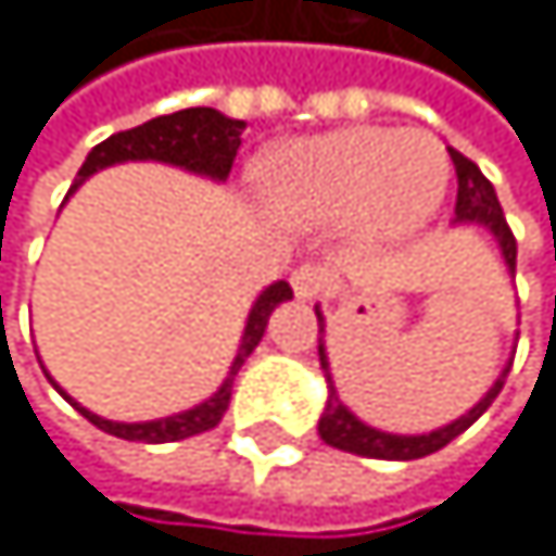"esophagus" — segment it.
I'll use <instances>...</instances> for the list:
<instances>
[{
    "label": "esophagus",
    "mask_w": 556,
    "mask_h": 556,
    "mask_svg": "<svg viewBox=\"0 0 556 556\" xmlns=\"http://www.w3.org/2000/svg\"><path fill=\"white\" fill-rule=\"evenodd\" d=\"M290 283H293V293H298L301 301H315L328 290L332 280H328V273L321 266H301V269H293Z\"/></svg>",
    "instance_id": "esophagus-1"
}]
</instances>
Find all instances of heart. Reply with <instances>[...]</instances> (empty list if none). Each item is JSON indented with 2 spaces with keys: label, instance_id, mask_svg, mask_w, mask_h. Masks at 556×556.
Masks as SVG:
<instances>
[{
  "label": "heart",
  "instance_id": "1",
  "mask_svg": "<svg viewBox=\"0 0 556 556\" xmlns=\"http://www.w3.org/2000/svg\"><path fill=\"white\" fill-rule=\"evenodd\" d=\"M255 186L290 228L349 220L366 245H394L440 214L450 151L429 130L356 124L269 148L255 162Z\"/></svg>",
  "mask_w": 556,
  "mask_h": 556
}]
</instances>
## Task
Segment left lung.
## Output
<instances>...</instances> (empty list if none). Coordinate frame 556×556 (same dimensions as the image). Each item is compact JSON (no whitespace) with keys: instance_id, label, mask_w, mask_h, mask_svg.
<instances>
[{"instance_id":"1","label":"left lung","mask_w":556,"mask_h":556,"mask_svg":"<svg viewBox=\"0 0 556 556\" xmlns=\"http://www.w3.org/2000/svg\"><path fill=\"white\" fill-rule=\"evenodd\" d=\"M450 159L456 165V217H453V224H478V228H484L491 238L498 241L502 258H505V266H508V276H516V238H513V231H508V224H505L502 203L495 197V186H491L484 179L481 168L473 165L467 155H460L456 148H450ZM315 315H318V332H321V339H318V359H321L325 383H328V401H325V412L318 418V435H321L328 446L345 450V453H356V456H370V460H418V456H429L435 450H443L446 443H453L456 435L467 432L491 408V401L498 397L508 370H513V359H508L505 370L488 388V394L467 415L453 418L450 426H440V429H432V432H418V435L383 432V429L366 426L363 418H356L353 412L342 405V397L336 391V380H332V370H328L325 315H321L318 304H315Z\"/></svg>"}]
</instances>
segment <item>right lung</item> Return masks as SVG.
Segmentation results:
<instances>
[{
	"label": "right lung",
	"instance_id": "obj_1",
	"mask_svg": "<svg viewBox=\"0 0 556 556\" xmlns=\"http://www.w3.org/2000/svg\"><path fill=\"white\" fill-rule=\"evenodd\" d=\"M241 130H245V121L224 116L220 110H211V106H190V110H179V113L155 116V121H148L141 127L110 134L103 144H96L86 155L68 197L89 176L100 173V168L121 165V162H165V165L186 168V173H193V176H207L214 182H224L231 173L235 155H238ZM290 298H293V290H290L287 280H276V283H269L263 293H258L252 311H249V318H245V332H241L238 353H235V359L228 366V377H224V383L207 401H200V405L186 408V412L165 415V418H151V422H110V418L78 405V401L61 391L54 380L51 383L89 418L96 429L116 435V440H130V443H179V440H190V435L214 429L224 418V412H228V401H231V383H235V377L241 370V363H245L252 356V349L263 342L269 315Z\"/></svg>",
	"mask_w": 556,
	"mask_h": 556
}]
</instances>
